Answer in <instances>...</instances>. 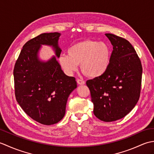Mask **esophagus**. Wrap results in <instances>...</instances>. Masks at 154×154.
I'll use <instances>...</instances> for the list:
<instances>
[{
    "label": "esophagus",
    "instance_id": "esophagus-1",
    "mask_svg": "<svg viewBox=\"0 0 154 154\" xmlns=\"http://www.w3.org/2000/svg\"><path fill=\"white\" fill-rule=\"evenodd\" d=\"M77 82L79 85H85V81L82 80V79H78L77 80Z\"/></svg>",
    "mask_w": 154,
    "mask_h": 154
}]
</instances>
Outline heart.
Masks as SVG:
<instances>
[{"label": "heart", "mask_w": 154, "mask_h": 154, "mask_svg": "<svg viewBox=\"0 0 154 154\" xmlns=\"http://www.w3.org/2000/svg\"><path fill=\"white\" fill-rule=\"evenodd\" d=\"M110 50L104 42L84 40L68 48L67 55H61L59 61L65 73L71 74L81 64L83 73L89 77H97L104 73L109 67Z\"/></svg>", "instance_id": "1"}]
</instances>
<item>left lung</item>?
<instances>
[{
	"label": "left lung",
	"instance_id": "left-lung-1",
	"mask_svg": "<svg viewBox=\"0 0 154 154\" xmlns=\"http://www.w3.org/2000/svg\"><path fill=\"white\" fill-rule=\"evenodd\" d=\"M113 45L109 67L99 77L88 80L93 112L104 122H112L127 115L140 95L142 66L132 44L126 39L105 34Z\"/></svg>",
	"mask_w": 154,
	"mask_h": 154
}]
</instances>
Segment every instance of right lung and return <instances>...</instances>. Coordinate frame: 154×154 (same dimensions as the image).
<instances>
[{"label": "right lung", "mask_w": 154, "mask_h": 154, "mask_svg": "<svg viewBox=\"0 0 154 154\" xmlns=\"http://www.w3.org/2000/svg\"><path fill=\"white\" fill-rule=\"evenodd\" d=\"M60 34L44 33L31 39L23 46L14 68L15 97L28 115L44 125L56 124L63 119L69 96L77 88L73 77L61 70L56 58L47 62L39 60L41 45L54 48L59 57Z\"/></svg>", "instance_id": "add662e5"}]
</instances>
